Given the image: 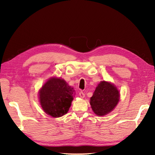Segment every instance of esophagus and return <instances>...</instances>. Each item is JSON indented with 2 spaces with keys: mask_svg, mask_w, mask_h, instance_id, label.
I'll return each instance as SVG.
<instances>
[{
  "mask_svg": "<svg viewBox=\"0 0 155 155\" xmlns=\"http://www.w3.org/2000/svg\"><path fill=\"white\" fill-rule=\"evenodd\" d=\"M79 96H80L81 98H83L84 97H85V94H84L83 92H80L79 93Z\"/></svg>",
  "mask_w": 155,
  "mask_h": 155,
  "instance_id": "obj_1",
  "label": "esophagus"
}]
</instances>
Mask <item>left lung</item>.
<instances>
[{
	"label": "left lung",
	"instance_id": "1",
	"mask_svg": "<svg viewBox=\"0 0 155 155\" xmlns=\"http://www.w3.org/2000/svg\"><path fill=\"white\" fill-rule=\"evenodd\" d=\"M120 93L114 85L109 82L101 81L91 97L90 104L97 116L109 114L118 104Z\"/></svg>",
	"mask_w": 155,
	"mask_h": 155
}]
</instances>
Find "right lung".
I'll return each instance as SVG.
<instances>
[{"label":"right lung","mask_w":155,"mask_h":155,"mask_svg":"<svg viewBox=\"0 0 155 155\" xmlns=\"http://www.w3.org/2000/svg\"><path fill=\"white\" fill-rule=\"evenodd\" d=\"M74 88L64 79L51 78L39 91V101L45 113L59 118L67 113L74 99Z\"/></svg>","instance_id":"add662e5"}]
</instances>
